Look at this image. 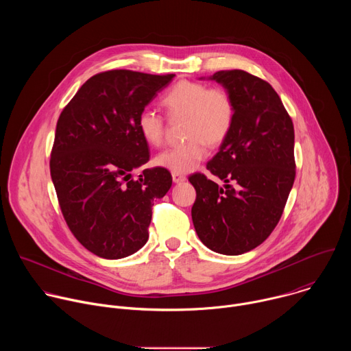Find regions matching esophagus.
Returning a JSON list of instances; mask_svg holds the SVG:
<instances>
[{"label":"esophagus","instance_id":"esophagus-1","mask_svg":"<svg viewBox=\"0 0 351 351\" xmlns=\"http://www.w3.org/2000/svg\"><path fill=\"white\" fill-rule=\"evenodd\" d=\"M172 180L175 183H182V182L186 180V176L182 175V173H172Z\"/></svg>","mask_w":351,"mask_h":351}]
</instances>
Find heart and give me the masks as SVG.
<instances>
[{"label": "heart", "instance_id": "b5f03b06", "mask_svg": "<svg viewBox=\"0 0 351 351\" xmlns=\"http://www.w3.org/2000/svg\"><path fill=\"white\" fill-rule=\"evenodd\" d=\"M169 118H186L184 144L168 147L156 157V164L173 173H189L207 156V143L221 144L230 133L234 106L223 88H210L199 82L182 80L162 98ZM143 140L160 145L164 138V118L153 110H143L136 121Z\"/></svg>", "mask_w": 351, "mask_h": 351}]
</instances>
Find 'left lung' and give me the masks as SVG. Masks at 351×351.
<instances>
[{"instance_id": "obj_1", "label": "left lung", "mask_w": 351, "mask_h": 351, "mask_svg": "<svg viewBox=\"0 0 351 351\" xmlns=\"http://www.w3.org/2000/svg\"><path fill=\"white\" fill-rule=\"evenodd\" d=\"M208 79L230 95L234 119L207 169L189 178L195 189L191 219L197 236L225 256L260 245L278 225L295 176L294 129L278 93L244 71H219Z\"/></svg>"}]
</instances>
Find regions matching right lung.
<instances>
[{"instance_id": "obj_1", "label": "right lung", "mask_w": 351, "mask_h": 351, "mask_svg": "<svg viewBox=\"0 0 351 351\" xmlns=\"http://www.w3.org/2000/svg\"><path fill=\"white\" fill-rule=\"evenodd\" d=\"M175 75L117 69L90 77L60 115L49 161L64 218L90 253L119 260L148 240L152 206L172 186L164 168L132 172L149 160L138 114Z\"/></svg>"}]
</instances>
